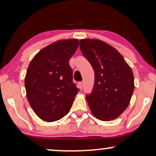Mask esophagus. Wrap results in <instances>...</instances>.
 <instances>
[{"mask_svg":"<svg viewBox=\"0 0 156 156\" xmlns=\"http://www.w3.org/2000/svg\"><path fill=\"white\" fill-rule=\"evenodd\" d=\"M83 86H84V85H83V82H79L78 83V87H79V89H80V90H82V89H83Z\"/></svg>","mask_w":156,"mask_h":156,"instance_id":"1","label":"esophagus"}]
</instances>
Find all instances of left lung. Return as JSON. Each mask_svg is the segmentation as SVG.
I'll return each mask as SVG.
<instances>
[{
	"mask_svg": "<svg viewBox=\"0 0 156 156\" xmlns=\"http://www.w3.org/2000/svg\"><path fill=\"white\" fill-rule=\"evenodd\" d=\"M80 48L94 71L92 91L86 99L94 116L108 121L128 107L134 90L133 72L122 55L109 44L97 39L80 40Z\"/></svg>",
	"mask_w": 156,
	"mask_h": 156,
	"instance_id": "obj_1",
	"label": "left lung"
}]
</instances>
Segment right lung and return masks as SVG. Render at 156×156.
I'll return each mask as SVG.
<instances>
[{"mask_svg": "<svg viewBox=\"0 0 156 156\" xmlns=\"http://www.w3.org/2000/svg\"><path fill=\"white\" fill-rule=\"evenodd\" d=\"M77 39L58 40L40 50L30 63L25 78L27 98L38 117L52 122L69 113L79 89L69 61Z\"/></svg>", "mask_w": 156, "mask_h": 156, "instance_id": "right-lung-1", "label": "right lung"}]
</instances>
